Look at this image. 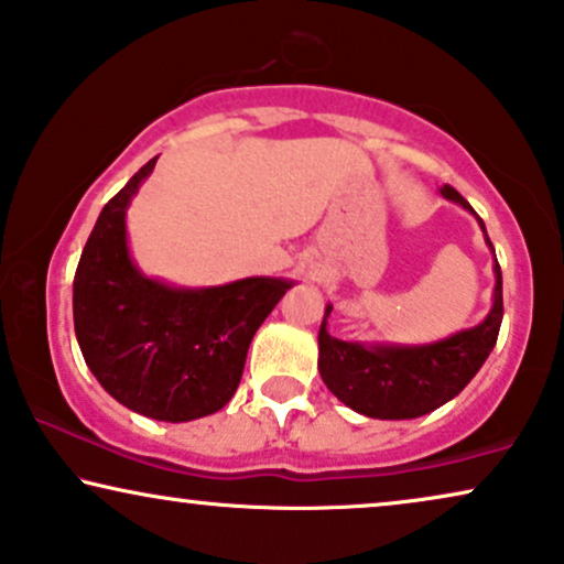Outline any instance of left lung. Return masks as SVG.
<instances>
[{"label": "left lung", "mask_w": 564, "mask_h": 564, "mask_svg": "<svg viewBox=\"0 0 564 564\" xmlns=\"http://www.w3.org/2000/svg\"><path fill=\"white\" fill-rule=\"evenodd\" d=\"M440 195L476 216L471 205L447 184L440 187ZM476 220H479L489 252L495 254L484 220L479 216ZM491 273H495V291H491V310L487 317L479 325L463 327L432 344L340 340L327 333V317L333 312V304L327 302L317 333V369L327 390L361 416L390 419V422L424 416L453 401L474 380L500 335L502 270L497 258Z\"/></svg>", "instance_id": "1"}]
</instances>
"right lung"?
<instances>
[{
  "label": "right lung",
  "mask_w": 564,
  "mask_h": 564,
  "mask_svg": "<svg viewBox=\"0 0 564 564\" xmlns=\"http://www.w3.org/2000/svg\"><path fill=\"white\" fill-rule=\"evenodd\" d=\"M159 155L104 205L73 283L83 359L113 401L155 422H192L237 393L258 327L296 281L249 275L184 289L132 260L127 208Z\"/></svg>",
  "instance_id": "1"
}]
</instances>
